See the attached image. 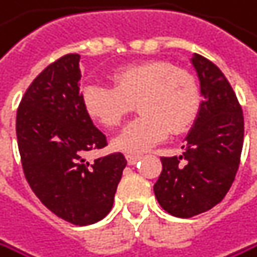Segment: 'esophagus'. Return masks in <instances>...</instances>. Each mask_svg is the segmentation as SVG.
<instances>
[{
	"label": "esophagus",
	"instance_id": "1",
	"mask_svg": "<svg viewBox=\"0 0 257 257\" xmlns=\"http://www.w3.org/2000/svg\"><path fill=\"white\" fill-rule=\"evenodd\" d=\"M138 161H141V156H133V155H127V162L128 165H135Z\"/></svg>",
	"mask_w": 257,
	"mask_h": 257
}]
</instances>
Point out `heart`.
Listing matches in <instances>:
<instances>
[{
  "instance_id": "b5f03b06",
  "label": "heart",
  "mask_w": 257,
  "mask_h": 257,
  "mask_svg": "<svg viewBox=\"0 0 257 257\" xmlns=\"http://www.w3.org/2000/svg\"><path fill=\"white\" fill-rule=\"evenodd\" d=\"M114 87L88 84L82 88V107L104 127L118 125L138 102L141 116L130 122L113 147L127 155H143L170 132L179 135L198 118L201 95L195 78L167 61H143L116 69Z\"/></svg>"
}]
</instances>
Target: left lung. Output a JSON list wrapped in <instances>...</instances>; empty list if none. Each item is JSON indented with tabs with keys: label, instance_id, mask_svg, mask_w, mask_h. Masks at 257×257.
Here are the masks:
<instances>
[{
	"label": "left lung",
	"instance_id": "obj_1",
	"mask_svg": "<svg viewBox=\"0 0 257 257\" xmlns=\"http://www.w3.org/2000/svg\"><path fill=\"white\" fill-rule=\"evenodd\" d=\"M202 102L184 153L161 158L162 172L153 190L159 205L173 216L191 217L219 204L230 190L243 144V116L224 73L207 58L191 56Z\"/></svg>",
	"mask_w": 257,
	"mask_h": 257
}]
</instances>
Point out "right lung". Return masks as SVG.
<instances>
[{
	"label": "right lung",
	"mask_w": 257,
	"mask_h": 257,
	"mask_svg": "<svg viewBox=\"0 0 257 257\" xmlns=\"http://www.w3.org/2000/svg\"><path fill=\"white\" fill-rule=\"evenodd\" d=\"M79 55L59 58L38 75L17 113L23 170L33 193L52 213L75 225L101 221L111 210L125 169L122 153L84 159L107 139L82 107Z\"/></svg>",
	"instance_id": "right-lung-1"
}]
</instances>
